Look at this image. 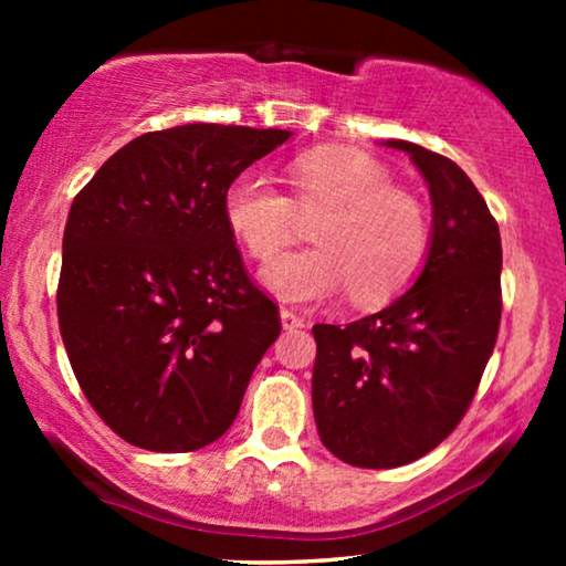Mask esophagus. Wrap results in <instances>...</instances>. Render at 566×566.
I'll list each match as a JSON object with an SVG mask.
<instances>
[{
    "label": "esophagus",
    "instance_id": "obj_1",
    "mask_svg": "<svg viewBox=\"0 0 566 566\" xmlns=\"http://www.w3.org/2000/svg\"><path fill=\"white\" fill-rule=\"evenodd\" d=\"M281 322H283L285 329H301V327H304V319H301V316L293 312V308H281Z\"/></svg>",
    "mask_w": 566,
    "mask_h": 566
}]
</instances>
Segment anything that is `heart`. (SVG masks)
Masks as SVG:
<instances>
[{
  "mask_svg": "<svg viewBox=\"0 0 566 566\" xmlns=\"http://www.w3.org/2000/svg\"><path fill=\"white\" fill-rule=\"evenodd\" d=\"M291 196L260 172L237 175L223 192L229 229L254 260L270 262L297 233V213L323 211L314 248L277 259L262 277L277 296L327 301L350 291L360 306L384 304L420 275L430 219L412 192L394 188L381 161L324 146L291 159Z\"/></svg>",
  "mask_w": 566,
  "mask_h": 566,
  "instance_id": "b5f03b06",
  "label": "heart"
}]
</instances>
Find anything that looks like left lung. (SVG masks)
Returning <instances> with one entry per match:
<instances>
[{
    "label": "left lung",
    "instance_id": "1",
    "mask_svg": "<svg viewBox=\"0 0 566 566\" xmlns=\"http://www.w3.org/2000/svg\"><path fill=\"white\" fill-rule=\"evenodd\" d=\"M432 198L430 254L405 296L345 324H314L312 405L339 461L394 469L455 430L494 350L502 316L500 227L467 172L409 142Z\"/></svg>",
    "mask_w": 566,
    "mask_h": 566
}]
</instances>
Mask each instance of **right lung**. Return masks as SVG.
I'll return each instance as SVG.
<instances>
[{
	"mask_svg": "<svg viewBox=\"0 0 566 566\" xmlns=\"http://www.w3.org/2000/svg\"><path fill=\"white\" fill-rule=\"evenodd\" d=\"M291 130L188 123L115 151L64 229L59 329L84 397L115 436L198 451L231 428L281 335L223 216L237 175Z\"/></svg>",
	"mask_w": 566,
	"mask_h": 566,
	"instance_id": "obj_1",
	"label": "right lung"
}]
</instances>
